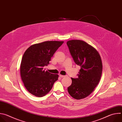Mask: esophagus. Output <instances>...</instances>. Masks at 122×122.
Masks as SVG:
<instances>
[{"instance_id": "obj_1", "label": "esophagus", "mask_w": 122, "mask_h": 122, "mask_svg": "<svg viewBox=\"0 0 122 122\" xmlns=\"http://www.w3.org/2000/svg\"><path fill=\"white\" fill-rule=\"evenodd\" d=\"M59 76L61 77V78H64V77H66V76H65V75H59Z\"/></svg>"}]
</instances>
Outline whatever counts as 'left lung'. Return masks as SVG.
I'll return each mask as SVG.
<instances>
[{
    "label": "left lung",
    "mask_w": 122,
    "mask_h": 122,
    "mask_svg": "<svg viewBox=\"0 0 122 122\" xmlns=\"http://www.w3.org/2000/svg\"><path fill=\"white\" fill-rule=\"evenodd\" d=\"M75 63L81 66L77 78H72L67 91L73 98L81 99L90 95L98 84L102 71V63L97 50L81 40L66 42Z\"/></svg>",
    "instance_id": "8db88e82"
}]
</instances>
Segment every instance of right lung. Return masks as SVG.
<instances>
[{"instance_id":"1","label":"right lung","mask_w":122,"mask_h":122,"mask_svg":"<svg viewBox=\"0 0 122 122\" xmlns=\"http://www.w3.org/2000/svg\"><path fill=\"white\" fill-rule=\"evenodd\" d=\"M64 41H47L30 46L25 52L21 66L22 80L32 95L42 97L48 94L58 78V74L45 71L51 58Z\"/></svg>"}]
</instances>
